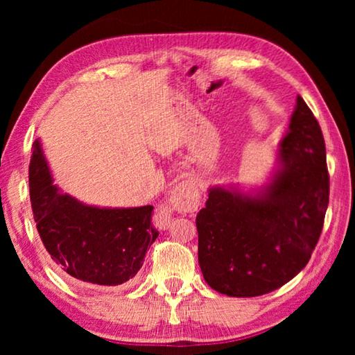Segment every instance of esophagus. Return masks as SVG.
I'll return each instance as SVG.
<instances>
[{"instance_id":"34e87169","label":"esophagus","mask_w":355,"mask_h":355,"mask_svg":"<svg viewBox=\"0 0 355 355\" xmlns=\"http://www.w3.org/2000/svg\"><path fill=\"white\" fill-rule=\"evenodd\" d=\"M200 205V189L194 178H184L173 186L169 200L156 209L155 220L159 227L166 228L171 222L172 213H196Z\"/></svg>"}]
</instances>
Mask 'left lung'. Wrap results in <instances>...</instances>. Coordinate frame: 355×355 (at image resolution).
I'll list each match as a JSON object with an SVG mask.
<instances>
[{
    "label": "left lung",
    "mask_w": 355,
    "mask_h": 355,
    "mask_svg": "<svg viewBox=\"0 0 355 355\" xmlns=\"http://www.w3.org/2000/svg\"><path fill=\"white\" fill-rule=\"evenodd\" d=\"M279 167L258 194L211 188L196 218L207 284L232 297H255L302 271L321 236L329 205L326 144L297 95Z\"/></svg>",
    "instance_id": "obj_1"
}]
</instances>
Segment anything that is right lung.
Listing matches in <instances>:
<instances>
[{"label": "right lung", "instance_id": "right-lung-1", "mask_svg": "<svg viewBox=\"0 0 355 355\" xmlns=\"http://www.w3.org/2000/svg\"><path fill=\"white\" fill-rule=\"evenodd\" d=\"M29 196L42 243L59 271L83 284L117 286L135 277L158 238L153 207L98 208L59 192L42 152L33 146Z\"/></svg>", "mask_w": 355, "mask_h": 355}]
</instances>
